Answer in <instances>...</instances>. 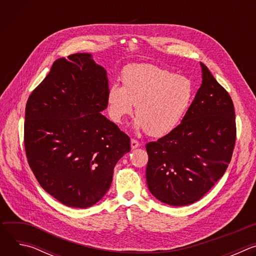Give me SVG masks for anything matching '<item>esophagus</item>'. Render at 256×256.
I'll return each instance as SVG.
<instances>
[{"instance_id":"34e87169","label":"esophagus","mask_w":256,"mask_h":256,"mask_svg":"<svg viewBox=\"0 0 256 256\" xmlns=\"http://www.w3.org/2000/svg\"><path fill=\"white\" fill-rule=\"evenodd\" d=\"M140 142L136 140H134V138H132L130 140V147H132V149L134 150V149H136V148H138V147H140Z\"/></svg>"}]
</instances>
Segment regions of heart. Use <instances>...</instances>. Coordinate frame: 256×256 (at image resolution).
<instances>
[{
	"instance_id": "obj_1",
	"label": "heart",
	"mask_w": 256,
	"mask_h": 256,
	"mask_svg": "<svg viewBox=\"0 0 256 256\" xmlns=\"http://www.w3.org/2000/svg\"><path fill=\"white\" fill-rule=\"evenodd\" d=\"M122 86L112 84L107 103L112 118L120 124L136 106V126L150 136H161L173 130L186 114L194 96L192 82L150 64L126 66Z\"/></svg>"
}]
</instances>
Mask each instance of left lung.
<instances>
[{"mask_svg":"<svg viewBox=\"0 0 256 256\" xmlns=\"http://www.w3.org/2000/svg\"><path fill=\"white\" fill-rule=\"evenodd\" d=\"M200 66L202 86L181 124L146 144L149 190L170 206L200 200L224 175L235 147L233 101L206 66Z\"/></svg>","mask_w":256,"mask_h":256,"instance_id":"left-lung-1","label":"left lung"}]
</instances>
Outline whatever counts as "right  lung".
<instances>
[{
    "instance_id": "right-lung-1",
    "label": "right lung",
    "mask_w": 256,
    "mask_h": 256,
    "mask_svg": "<svg viewBox=\"0 0 256 256\" xmlns=\"http://www.w3.org/2000/svg\"><path fill=\"white\" fill-rule=\"evenodd\" d=\"M106 70L90 54L56 60L30 94L24 146L40 186L62 204L85 208L110 188L130 140L100 112L107 107Z\"/></svg>"
}]
</instances>
